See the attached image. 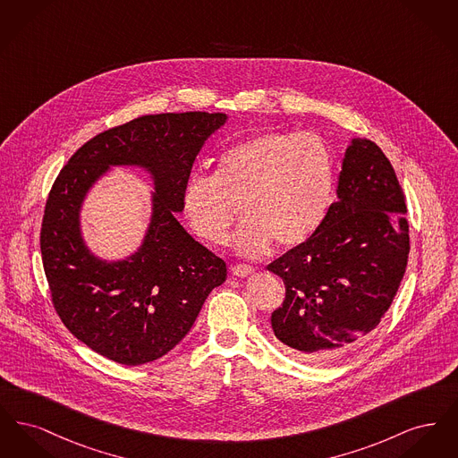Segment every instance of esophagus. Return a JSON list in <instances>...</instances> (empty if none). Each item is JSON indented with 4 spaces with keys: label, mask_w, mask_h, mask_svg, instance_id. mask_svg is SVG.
Segmentation results:
<instances>
[{
    "label": "esophagus",
    "mask_w": 458,
    "mask_h": 458,
    "mask_svg": "<svg viewBox=\"0 0 458 458\" xmlns=\"http://www.w3.org/2000/svg\"><path fill=\"white\" fill-rule=\"evenodd\" d=\"M252 273H254V267L249 266V264H235V266H232V275H233V276L245 278V276H249V275H252Z\"/></svg>",
    "instance_id": "obj_1"
}]
</instances>
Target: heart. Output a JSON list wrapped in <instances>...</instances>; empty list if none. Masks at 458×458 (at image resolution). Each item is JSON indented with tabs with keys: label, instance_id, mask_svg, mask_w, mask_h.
I'll return each instance as SVG.
<instances>
[{
	"label": "heart",
	"instance_id": "b5f03b06",
	"mask_svg": "<svg viewBox=\"0 0 458 458\" xmlns=\"http://www.w3.org/2000/svg\"><path fill=\"white\" fill-rule=\"evenodd\" d=\"M336 166L327 140L312 131H264L221 154L216 174H194L182 204L191 228L208 243H225L247 213L232 243L243 256H261L275 240L299 247L327 219Z\"/></svg>",
	"mask_w": 458,
	"mask_h": 458
}]
</instances>
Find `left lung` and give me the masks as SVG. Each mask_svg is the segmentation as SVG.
<instances>
[{
  "label": "left lung",
  "mask_w": 458,
  "mask_h": 458,
  "mask_svg": "<svg viewBox=\"0 0 458 458\" xmlns=\"http://www.w3.org/2000/svg\"><path fill=\"white\" fill-rule=\"evenodd\" d=\"M336 194L319 232L267 264L284 284L275 336L312 364L342 357L379 325L411 250L403 191L369 139H352Z\"/></svg>",
  "instance_id": "1"
}]
</instances>
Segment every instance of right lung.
<instances>
[{
  "instance_id": "right-lung-1",
  "label": "right lung",
  "mask_w": 458,
  "mask_h": 458,
  "mask_svg": "<svg viewBox=\"0 0 458 458\" xmlns=\"http://www.w3.org/2000/svg\"><path fill=\"white\" fill-rule=\"evenodd\" d=\"M225 113H161L135 118L86 142L55 180L44 209L41 254L53 305L89 349L125 366L153 362L191 331L226 264L192 239L174 213L204 142ZM113 165L152 174V218L129 259L94 257L81 235L88 191Z\"/></svg>"
}]
</instances>
